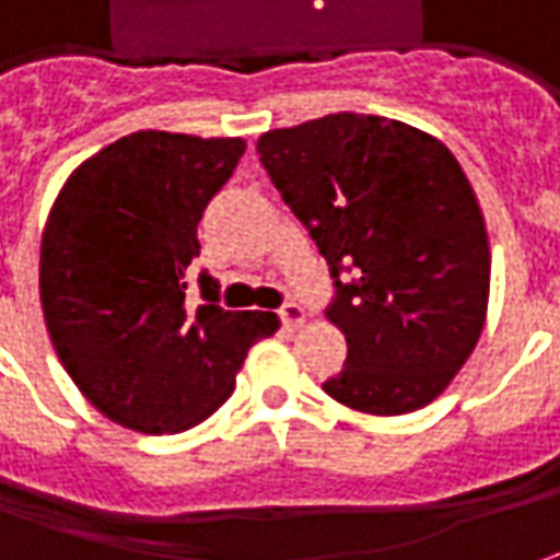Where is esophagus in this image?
<instances>
[{
    "label": "esophagus",
    "instance_id": "obj_1",
    "mask_svg": "<svg viewBox=\"0 0 560 560\" xmlns=\"http://www.w3.org/2000/svg\"><path fill=\"white\" fill-rule=\"evenodd\" d=\"M279 315L288 330H296L306 325V312H303V306H300V303H284V306L279 310Z\"/></svg>",
    "mask_w": 560,
    "mask_h": 560
}]
</instances>
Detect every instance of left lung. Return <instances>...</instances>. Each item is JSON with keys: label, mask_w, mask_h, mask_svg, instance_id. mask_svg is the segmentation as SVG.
I'll return each mask as SVG.
<instances>
[{"label": "left lung", "mask_w": 560, "mask_h": 560, "mask_svg": "<svg viewBox=\"0 0 560 560\" xmlns=\"http://www.w3.org/2000/svg\"><path fill=\"white\" fill-rule=\"evenodd\" d=\"M269 180L337 279L325 312L346 368L325 383L346 408L398 417L451 386L488 322L490 242L466 171L413 125L334 113L257 140ZM357 279L339 281V266Z\"/></svg>", "instance_id": "1"}]
</instances>
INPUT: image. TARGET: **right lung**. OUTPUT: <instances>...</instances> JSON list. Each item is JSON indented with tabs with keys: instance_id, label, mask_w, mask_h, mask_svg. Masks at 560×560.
Segmentation results:
<instances>
[{
	"instance_id": "add662e5",
	"label": "right lung",
	"mask_w": 560,
	"mask_h": 560,
	"mask_svg": "<svg viewBox=\"0 0 560 560\" xmlns=\"http://www.w3.org/2000/svg\"><path fill=\"white\" fill-rule=\"evenodd\" d=\"M242 137L135 131L85 159L42 230L39 300L63 371L106 420L171 435L208 420L235 389L276 312L186 306L205 205L232 177Z\"/></svg>"
}]
</instances>
